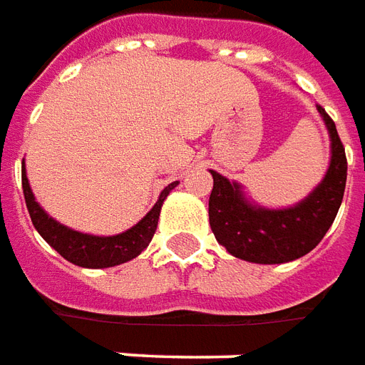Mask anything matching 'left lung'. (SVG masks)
Returning a JSON list of instances; mask_svg holds the SVG:
<instances>
[{"label": "left lung", "instance_id": "obj_1", "mask_svg": "<svg viewBox=\"0 0 365 365\" xmlns=\"http://www.w3.org/2000/svg\"><path fill=\"white\" fill-rule=\"evenodd\" d=\"M330 131L332 159L324 180L293 208L267 210L252 206L240 190L218 173H212L214 188L208 200L210 228L232 255L252 263H285L314 250L332 226L342 204L348 161L332 118L319 106Z\"/></svg>", "mask_w": 365, "mask_h": 365}]
</instances>
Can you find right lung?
<instances>
[{
	"label": "right lung",
	"instance_id": "obj_1",
	"mask_svg": "<svg viewBox=\"0 0 365 365\" xmlns=\"http://www.w3.org/2000/svg\"><path fill=\"white\" fill-rule=\"evenodd\" d=\"M21 182L31 222L37 228L38 234L43 236V240H45L46 244L53 245L64 259H68L74 265H80V267H90V269L113 267V265H120V263L133 259V257H137L139 253L143 252L149 245V242L153 240L165 198L178 185V180H175V182H170L169 187H165L157 204L147 212L145 218L141 220V222H137L133 228L123 232V234H118V236L102 237L74 232V230L58 224L48 214H45V210L35 202V196L31 192L25 165H23L21 169Z\"/></svg>",
	"mask_w": 365,
	"mask_h": 365
}]
</instances>
